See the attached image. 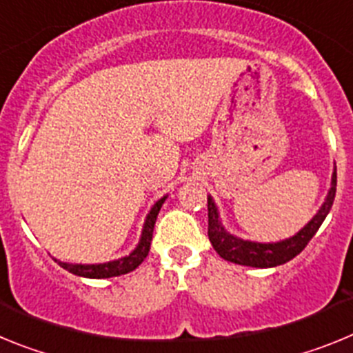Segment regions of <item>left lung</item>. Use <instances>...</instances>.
Instances as JSON below:
<instances>
[{
	"label": "left lung",
	"mask_w": 353,
	"mask_h": 353,
	"mask_svg": "<svg viewBox=\"0 0 353 353\" xmlns=\"http://www.w3.org/2000/svg\"><path fill=\"white\" fill-rule=\"evenodd\" d=\"M336 168L330 180V189L327 192V198L320 210L314 214L313 219L302 228L301 232L295 233L290 239L281 240V242H270V244H261V242H251V240H242L239 236L226 232L219 217L217 205L214 203L212 196H208V239L212 245L217 251L221 258L232 261L236 265H245V267H256V269H269V267H277L286 261L293 260L299 252L307 245L318 228L322 226L327 214L332 208L336 196Z\"/></svg>",
	"instance_id": "obj_1"
}]
</instances>
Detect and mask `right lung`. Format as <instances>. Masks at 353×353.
Listing matches in <instances>:
<instances>
[{
  "mask_svg": "<svg viewBox=\"0 0 353 353\" xmlns=\"http://www.w3.org/2000/svg\"><path fill=\"white\" fill-rule=\"evenodd\" d=\"M168 196L161 198L157 203L152 207V210L148 212L145 221V226H143L141 232V239H139V244L136 245L132 252H130L129 256H123L120 260L114 261H108V263H97V265H81V263H65V261H58L60 267H63L65 270L68 272L76 274V276L81 277H90V279H104V277H114V276H121V274L132 272L134 269H138L139 265L143 263L146 256H148L150 251V242H152V235H154V226L155 221H157L159 210H161L162 203L166 201Z\"/></svg>",
  "mask_w": 353,
  "mask_h": 353,
  "instance_id": "add662e5",
  "label": "right lung"
}]
</instances>
